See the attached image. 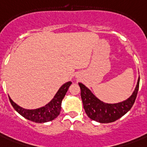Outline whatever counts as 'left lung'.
I'll return each instance as SVG.
<instances>
[{
	"label": "left lung",
	"mask_w": 147,
	"mask_h": 147,
	"mask_svg": "<svg viewBox=\"0 0 147 147\" xmlns=\"http://www.w3.org/2000/svg\"><path fill=\"white\" fill-rule=\"evenodd\" d=\"M140 78L132 95L127 100L116 104H107L99 100L85 85L78 83L81 88V98L88 117L99 123H111L127 114L134 104L139 90Z\"/></svg>",
	"instance_id": "obj_1"
}]
</instances>
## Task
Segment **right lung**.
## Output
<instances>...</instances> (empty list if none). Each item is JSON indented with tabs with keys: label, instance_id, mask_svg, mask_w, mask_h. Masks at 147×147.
<instances>
[{
	"label": "right lung",
	"instance_id": "add662e5",
	"mask_svg": "<svg viewBox=\"0 0 147 147\" xmlns=\"http://www.w3.org/2000/svg\"><path fill=\"white\" fill-rule=\"evenodd\" d=\"M71 84V82H68L62 85L54 98L47 105L37 109H24L13 102L10 97L9 100L13 107L24 117L36 123H46L53 121L59 115L62 100L64 98Z\"/></svg>",
	"mask_w": 147,
	"mask_h": 147
}]
</instances>
